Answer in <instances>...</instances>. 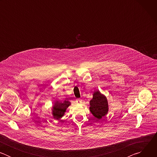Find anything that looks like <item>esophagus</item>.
Returning <instances> with one entry per match:
<instances>
[{
  "instance_id": "34e87169",
  "label": "esophagus",
  "mask_w": 157,
  "mask_h": 157,
  "mask_svg": "<svg viewBox=\"0 0 157 157\" xmlns=\"http://www.w3.org/2000/svg\"><path fill=\"white\" fill-rule=\"evenodd\" d=\"M76 102L77 103H81L82 102V100L80 99H76Z\"/></svg>"
}]
</instances>
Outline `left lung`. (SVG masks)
<instances>
[{
	"label": "left lung",
	"instance_id": "obj_1",
	"mask_svg": "<svg viewBox=\"0 0 157 157\" xmlns=\"http://www.w3.org/2000/svg\"><path fill=\"white\" fill-rule=\"evenodd\" d=\"M91 113L97 119H101L108 112V102L105 96L101 94L99 91H95L93 98L90 101Z\"/></svg>",
	"mask_w": 157,
	"mask_h": 157
}]
</instances>
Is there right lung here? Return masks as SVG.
Returning a JSON list of instances; mask_svg holds the SVG:
<instances>
[{
    "label": "right lung",
    "instance_id": "obj_1",
    "mask_svg": "<svg viewBox=\"0 0 157 157\" xmlns=\"http://www.w3.org/2000/svg\"><path fill=\"white\" fill-rule=\"evenodd\" d=\"M71 104L70 102L68 101H64V102H55L53 108V115L55 119L59 120L61 118L66 112V109Z\"/></svg>",
    "mask_w": 157,
    "mask_h": 157
}]
</instances>
